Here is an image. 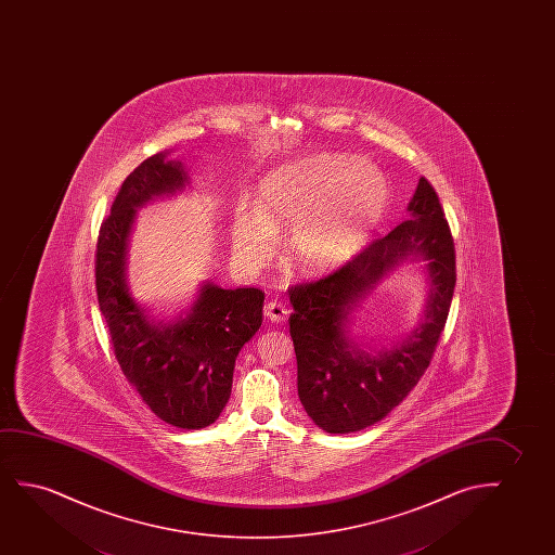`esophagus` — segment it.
I'll return each instance as SVG.
<instances>
[{"label":"esophagus","instance_id":"esophagus-1","mask_svg":"<svg viewBox=\"0 0 555 555\" xmlns=\"http://www.w3.org/2000/svg\"><path fill=\"white\" fill-rule=\"evenodd\" d=\"M267 319L271 320V322H284V320L288 319V309L281 304V301H267L266 309Z\"/></svg>","mask_w":555,"mask_h":555}]
</instances>
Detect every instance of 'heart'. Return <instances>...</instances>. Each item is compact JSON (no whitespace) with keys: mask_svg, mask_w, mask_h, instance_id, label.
Returning <instances> with one entry per match:
<instances>
[{"mask_svg":"<svg viewBox=\"0 0 555 555\" xmlns=\"http://www.w3.org/2000/svg\"><path fill=\"white\" fill-rule=\"evenodd\" d=\"M387 197L385 176L358 159L327 157L307 168H276L259 183L258 210L236 214L233 251L246 266H258L271 251L273 229L297 223L289 236L292 256L305 271H322L357 250ZM322 205L327 208L313 217Z\"/></svg>","mask_w":555,"mask_h":555,"instance_id":"obj_1","label":"heart"}]
</instances>
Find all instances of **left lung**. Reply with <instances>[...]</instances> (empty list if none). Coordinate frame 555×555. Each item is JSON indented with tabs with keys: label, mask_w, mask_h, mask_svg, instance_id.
<instances>
[{
	"label": "left lung",
	"mask_w": 555,
	"mask_h": 555,
	"mask_svg": "<svg viewBox=\"0 0 555 555\" xmlns=\"http://www.w3.org/2000/svg\"><path fill=\"white\" fill-rule=\"evenodd\" d=\"M410 220L367 244L324 279L288 289L289 335L297 358V395L314 425L358 433L387 417L433 360L455 289V244L440 198L426 178L408 205ZM423 260L427 305L410 335L367 350L349 334V314L403 262Z\"/></svg>",
	"instance_id": "left-lung-1"
}]
</instances>
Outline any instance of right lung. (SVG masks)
<instances>
[{
  "label": "right lung",
  "instance_id": "right-lung-1",
  "mask_svg": "<svg viewBox=\"0 0 555 555\" xmlns=\"http://www.w3.org/2000/svg\"><path fill=\"white\" fill-rule=\"evenodd\" d=\"M190 185L182 160L157 153L134 168L102 221L96 244V294L125 377L168 425L198 430L228 403L238 350L263 320L266 294L205 282L185 304L155 305L132 292L127 276L137 210Z\"/></svg>",
  "mask_w": 555,
  "mask_h": 555
}]
</instances>
